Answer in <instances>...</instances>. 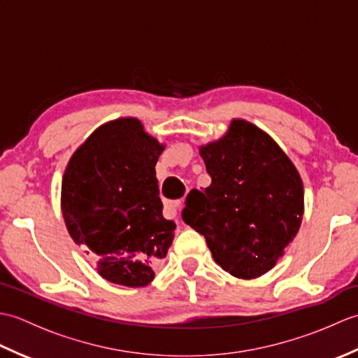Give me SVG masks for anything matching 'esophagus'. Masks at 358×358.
<instances>
[{
  "label": "esophagus",
  "instance_id": "1",
  "mask_svg": "<svg viewBox=\"0 0 358 358\" xmlns=\"http://www.w3.org/2000/svg\"><path fill=\"white\" fill-rule=\"evenodd\" d=\"M181 200H175V201H166L164 203V214L167 218H175L178 214V209L181 208Z\"/></svg>",
  "mask_w": 358,
  "mask_h": 358
}]
</instances>
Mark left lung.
<instances>
[{
	"mask_svg": "<svg viewBox=\"0 0 358 358\" xmlns=\"http://www.w3.org/2000/svg\"><path fill=\"white\" fill-rule=\"evenodd\" d=\"M200 154L212 183L189 192L181 218L206 238L215 263L231 275H263L300 229L299 172L269 135L243 120H234L229 132Z\"/></svg>",
	"mask_w": 358,
	"mask_h": 358,
	"instance_id": "obj_1",
	"label": "left lung"
}]
</instances>
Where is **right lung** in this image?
<instances>
[{
  "label": "right lung",
  "mask_w": 358,
  "mask_h": 358,
  "mask_svg": "<svg viewBox=\"0 0 358 358\" xmlns=\"http://www.w3.org/2000/svg\"><path fill=\"white\" fill-rule=\"evenodd\" d=\"M163 146L135 118L106 123L66 167L62 209L73 241L98 260V273L140 287L155 277L173 240L163 217L155 164Z\"/></svg>",
  "instance_id": "obj_1"
}]
</instances>
